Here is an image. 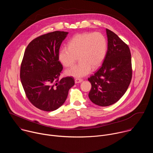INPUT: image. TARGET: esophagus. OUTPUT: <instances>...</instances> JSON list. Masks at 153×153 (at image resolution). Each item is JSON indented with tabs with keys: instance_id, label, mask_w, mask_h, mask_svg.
Masks as SVG:
<instances>
[{
	"instance_id": "obj_1",
	"label": "esophagus",
	"mask_w": 153,
	"mask_h": 153,
	"mask_svg": "<svg viewBox=\"0 0 153 153\" xmlns=\"http://www.w3.org/2000/svg\"><path fill=\"white\" fill-rule=\"evenodd\" d=\"M82 81H83V80L81 79H75V83H79L82 82Z\"/></svg>"
}]
</instances>
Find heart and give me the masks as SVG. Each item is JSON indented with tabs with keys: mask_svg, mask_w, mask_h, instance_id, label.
I'll return each mask as SVG.
<instances>
[{
	"mask_svg": "<svg viewBox=\"0 0 153 153\" xmlns=\"http://www.w3.org/2000/svg\"><path fill=\"white\" fill-rule=\"evenodd\" d=\"M107 43L100 33H83L76 34L59 51V59L65 67H71L79 56L78 64L65 71L67 76L82 77L99 67L106 54Z\"/></svg>",
	"mask_w": 153,
	"mask_h": 153,
	"instance_id": "heart-1",
	"label": "heart"
}]
</instances>
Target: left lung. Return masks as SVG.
I'll return each instance as SVG.
<instances>
[{"instance_id": "8db88e82", "label": "left lung", "mask_w": 153, "mask_h": 153, "mask_svg": "<svg viewBox=\"0 0 153 153\" xmlns=\"http://www.w3.org/2000/svg\"><path fill=\"white\" fill-rule=\"evenodd\" d=\"M108 50L100 68L88 80L91 83L88 96L94 104L107 106L117 102L126 91L132 78L128 46L113 31L106 29Z\"/></svg>"}]
</instances>
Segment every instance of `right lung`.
Here are the masks:
<instances>
[{
	"label": "right lung",
	"mask_w": 153,
	"mask_h": 153,
	"mask_svg": "<svg viewBox=\"0 0 153 153\" xmlns=\"http://www.w3.org/2000/svg\"><path fill=\"white\" fill-rule=\"evenodd\" d=\"M68 32L56 31L42 35L27 46L20 67V77L26 96L36 108L45 111L58 109L74 85L73 77L59 79L63 69L59 51Z\"/></svg>",
	"instance_id": "right-lung-1"
}]
</instances>
